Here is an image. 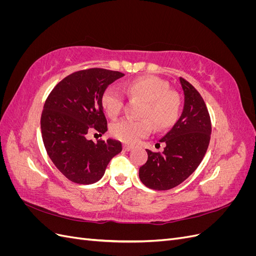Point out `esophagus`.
I'll return each mask as SVG.
<instances>
[{"label": "esophagus", "instance_id": "esophagus-1", "mask_svg": "<svg viewBox=\"0 0 256 256\" xmlns=\"http://www.w3.org/2000/svg\"><path fill=\"white\" fill-rule=\"evenodd\" d=\"M122 148H124V150H125V152H130L131 150H132V146H131V145H128V144H124Z\"/></svg>", "mask_w": 256, "mask_h": 256}]
</instances>
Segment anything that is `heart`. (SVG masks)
Returning <instances> with one entry per match:
<instances>
[{"instance_id":"b5f03b06","label":"heart","mask_w":256,"mask_h":256,"mask_svg":"<svg viewBox=\"0 0 256 256\" xmlns=\"http://www.w3.org/2000/svg\"><path fill=\"white\" fill-rule=\"evenodd\" d=\"M127 95L143 102L140 111L142 120L124 118L112 124L111 134L125 143H136L148 136L152 124L158 130L173 126L180 118L182 99L178 92L170 90L166 81L154 76H145L130 81L125 88ZM104 110L112 118L122 112L124 96L115 86H109L102 94Z\"/></svg>"}]
</instances>
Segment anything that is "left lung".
I'll return each instance as SVG.
<instances>
[{
  "instance_id": "obj_1",
  "label": "left lung",
  "mask_w": 256,
  "mask_h": 256,
  "mask_svg": "<svg viewBox=\"0 0 256 256\" xmlns=\"http://www.w3.org/2000/svg\"><path fill=\"white\" fill-rule=\"evenodd\" d=\"M184 110L173 128L161 138L162 152L146 150L148 158L138 170L141 182L154 190H168L182 184L202 162L210 141L212 122L204 99L194 86L180 78Z\"/></svg>"
}]
</instances>
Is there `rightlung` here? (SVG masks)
<instances>
[{
  "mask_svg": "<svg viewBox=\"0 0 256 256\" xmlns=\"http://www.w3.org/2000/svg\"><path fill=\"white\" fill-rule=\"evenodd\" d=\"M124 76L104 68L76 72L58 82L46 100L40 118L44 148L69 180L81 184L98 182L110 160L122 152L120 141L108 138L95 143L86 136L90 130L100 136L108 130L102 97Z\"/></svg>",
  "mask_w": 256,
  "mask_h": 256,
  "instance_id": "add662e5",
  "label": "right lung"
}]
</instances>
